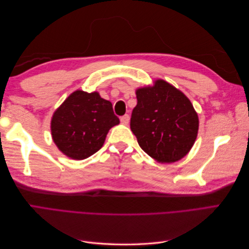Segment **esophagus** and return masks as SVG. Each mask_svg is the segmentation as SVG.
I'll return each mask as SVG.
<instances>
[{
    "instance_id": "obj_1",
    "label": "esophagus",
    "mask_w": 249,
    "mask_h": 249,
    "mask_svg": "<svg viewBox=\"0 0 249 249\" xmlns=\"http://www.w3.org/2000/svg\"><path fill=\"white\" fill-rule=\"evenodd\" d=\"M130 122V115L129 114H124V116L120 117V123L124 124H127Z\"/></svg>"
}]
</instances>
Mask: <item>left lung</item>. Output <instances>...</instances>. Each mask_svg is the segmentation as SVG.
<instances>
[{
    "label": "left lung",
    "instance_id": "8db88e82",
    "mask_svg": "<svg viewBox=\"0 0 249 249\" xmlns=\"http://www.w3.org/2000/svg\"><path fill=\"white\" fill-rule=\"evenodd\" d=\"M136 95L130 124L140 147L160 163L182 159L198 132V116L189 99L163 80L139 88Z\"/></svg>",
    "mask_w": 249,
    "mask_h": 249
}]
</instances>
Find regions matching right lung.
Returning a JSON list of instances; mask_svg holds the SVG:
<instances>
[{"mask_svg":"<svg viewBox=\"0 0 249 249\" xmlns=\"http://www.w3.org/2000/svg\"><path fill=\"white\" fill-rule=\"evenodd\" d=\"M119 124L112 104L97 92H72L51 123L55 144L67 157L83 160L100 150L112 126Z\"/></svg>","mask_w":249,"mask_h":249,"instance_id":"add662e5","label":"right lung"}]
</instances>
